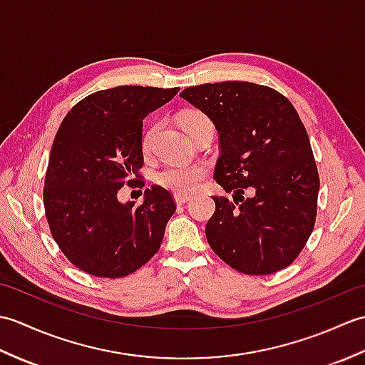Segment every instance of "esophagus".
<instances>
[{
	"label": "esophagus",
	"mask_w": 365,
	"mask_h": 365,
	"mask_svg": "<svg viewBox=\"0 0 365 365\" xmlns=\"http://www.w3.org/2000/svg\"><path fill=\"white\" fill-rule=\"evenodd\" d=\"M174 199H175V204L177 205H183V204L188 202V200L191 199V196H188V195H175Z\"/></svg>",
	"instance_id": "1"
}]
</instances>
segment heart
Wrapping results in <instances>:
<instances>
[{
    "label": "heart",
    "instance_id": "obj_1",
    "mask_svg": "<svg viewBox=\"0 0 365 365\" xmlns=\"http://www.w3.org/2000/svg\"><path fill=\"white\" fill-rule=\"evenodd\" d=\"M180 125L187 131V135L191 138L202 130H213L210 119L202 111L190 110L185 111L180 119ZM155 133H157V125L150 127L144 133L143 138V150L149 153L152 150ZM208 174V169L204 165H178V166H169L165 170H161L157 177V182L165 187L177 192V195H187V192L195 191L204 178Z\"/></svg>",
    "mask_w": 365,
    "mask_h": 365
}]
</instances>
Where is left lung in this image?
I'll return each instance as SVG.
<instances>
[{
	"label": "left lung",
	"mask_w": 365,
	"mask_h": 365,
	"mask_svg": "<svg viewBox=\"0 0 365 365\" xmlns=\"http://www.w3.org/2000/svg\"><path fill=\"white\" fill-rule=\"evenodd\" d=\"M180 97L207 114L218 131L221 157L213 178L234 192L236 202L213 196L208 245L245 274L289 267L312 234L320 188L297 110L277 91L247 81L199 84ZM246 189L250 198L242 197Z\"/></svg>",
	"instance_id": "obj_1"
}]
</instances>
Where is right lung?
Listing matches in <instances>:
<instances>
[{
	"label": "right lung",
	"instance_id": "add662e5",
	"mask_svg": "<svg viewBox=\"0 0 365 365\" xmlns=\"http://www.w3.org/2000/svg\"><path fill=\"white\" fill-rule=\"evenodd\" d=\"M178 88L119 86L76 103L54 138L43 204L51 235L76 268L122 277L160 250L175 204L152 185L143 204H122L123 185L143 187V120L173 100Z\"/></svg>",
	"mask_w": 365,
	"mask_h": 365
}]
</instances>
